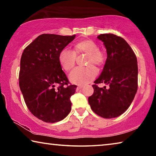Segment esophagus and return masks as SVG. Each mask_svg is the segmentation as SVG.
Returning <instances> with one entry per match:
<instances>
[{
  "mask_svg": "<svg viewBox=\"0 0 156 156\" xmlns=\"http://www.w3.org/2000/svg\"><path fill=\"white\" fill-rule=\"evenodd\" d=\"M83 88V86H82V85H79V86H78L77 87V90H80V89H82Z\"/></svg>",
  "mask_w": 156,
  "mask_h": 156,
  "instance_id": "esophagus-1",
  "label": "esophagus"
}]
</instances>
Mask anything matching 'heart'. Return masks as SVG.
Masks as SVG:
<instances>
[{"label":"heart","instance_id":"heart-1","mask_svg":"<svg viewBox=\"0 0 156 156\" xmlns=\"http://www.w3.org/2000/svg\"><path fill=\"white\" fill-rule=\"evenodd\" d=\"M87 54L86 64L84 67H77L69 74V80L73 84L84 85L94 80L97 75V70L94 65L101 66L105 63L106 56L104 52L99 49L98 44L91 40H84L76 43L73 51L63 49L58 56V61L62 69L67 72L73 68L76 64V55Z\"/></svg>","mask_w":156,"mask_h":156}]
</instances>
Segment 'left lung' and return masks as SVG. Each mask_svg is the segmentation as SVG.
I'll use <instances>...</instances> for the list:
<instances>
[{
    "mask_svg": "<svg viewBox=\"0 0 156 156\" xmlns=\"http://www.w3.org/2000/svg\"><path fill=\"white\" fill-rule=\"evenodd\" d=\"M103 42L107 58L101 74L92 85L94 94L88 98L93 112L100 117L113 118L130 106L138 90V63L133 49L125 39L113 34L98 36ZM105 83L108 87L97 84Z\"/></svg>",
    "mask_w": 156,
    "mask_h": 156,
    "instance_id": "obj_1",
    "label": "left lung"
}]
</instances>
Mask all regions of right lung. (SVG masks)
I'll return each mask as SVG.
<instances>
[{"mask_svg": "<svg viewBox=\"0 0 156 156\" xmlns=\"http://www.w3.org/2000/svg\"><path fill=\"white\" fill-rule=\"evenodd\" d=\"M76 35L44 34L26 47L20 58L19 86L29 110L45 122H56L71 111L77 86L69 84L58 61L60 51Z\"/></svg>", "mask_w": 156, "mask_h": 156, "instance_id": "add662e5", "label": "right lung"}]
</instances>
